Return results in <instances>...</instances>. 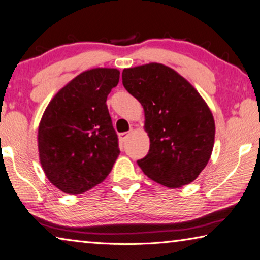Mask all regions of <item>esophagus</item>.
Wrapping results in <instances>:
<instances>
[{
    "mask_svg": "<svg viewBox=\"0 0 260 260\" xmlns=\"http://www.w3.org/2000/svg\"><path fill=\"white\" fill-rule=\"evenodd\" d=\"M126 137H127V133H122V134L118 135V138H120V140H121L122 143H123V142H125Z\"/></svg>",
    "mask_w": 260,
    "mask_h": 260,
    "instance_id": "obj_1",
    "label": "esophagus"
}]
</instances>
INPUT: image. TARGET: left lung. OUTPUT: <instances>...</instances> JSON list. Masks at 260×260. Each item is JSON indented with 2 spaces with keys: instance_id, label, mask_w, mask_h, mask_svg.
<instances>
[{
  "instance_id": "8db88e82",
  "label": "left lung",
  "mask_w": 260,
  "mask_h": 260,
  "mask_svg": "<svg viewBox=\"0 0 260 260\" xmlns=\"http://www.w3.org/2000/svg\"><path fill=\"white\" fill-rule=\"evenodd\" d=\"M122 83L145 113L150 151L137 161L144 174L168 188L194 181L211 158L215 136L213 115L201 94L160 63L124 69Z\"/></svg>"
}]
</instances>
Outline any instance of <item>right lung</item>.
Masks as SVG:
<instances>
[{"instance_id":"right-lung-1","label":"right lung","mask_w":260,"mask_h":260,"mask_svg":"<svg viewBox=\"0 0 260 260\" xmlns=\"http://www.w3.org/2000/svg\"><path fill=\"white\" fill-rule=\"evenodd\" d=\"M120 71H84L47 106L38 130L42 169L63 192L79 194L99 184L112 170L120 148L106 105Z\"/></svg>"}]
</instances>
